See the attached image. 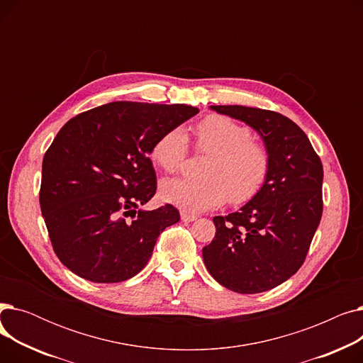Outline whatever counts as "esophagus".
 <instances>
[{"mask_svg":"<svg viewBox=\"0 0 363 363\" xmlns=\"http://www.w3.org/2000/svg\"><path fill=\"white\" fill-rule=\"evenodd\" d=\"M181 219H182V222H193V220L197 219V216L196 215H189L186 212H181Z\"/></svg>","mask_w":363,"mask_h":363,"instance_id":"34e87169","label":"esophagus"}]
</instances>
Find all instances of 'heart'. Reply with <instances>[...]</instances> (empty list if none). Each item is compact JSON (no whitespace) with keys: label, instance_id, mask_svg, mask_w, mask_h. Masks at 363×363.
<instances>
[{"label":"heart","instance_id":"1","mask_svg":"<svg viewBox=\"0 0 363 363\" xmlns=\"http://www.w3.org/2000/svg\"><path fill=\"white\" fill-rule=\"evenodd\" d=\"M197 147L211 152L203 167V178H172L162 182L164 201L184 212L199 213L255 197L269 174V152L252 141L249 128L223 116H211L197 126ZM188 151L182 128L166 130L151 148V157L166 172L178 170Z\"/></svg>","mask_w":363,"mask_h":363}]
</instances>
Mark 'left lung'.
<instances>
[{
  "mask_svg": "<svg viewBox=\"0 0 363 363\" xmlns=\"http://www.w3.org/2000/svg\"><path fill=\"white\" fill-rule=\"evenodd\" d=\"M253 128L269 152V174L240 211L215 216L216 235L203 249L207 271L225 289L256 294L293 277L322 216L323 169L309 138L279 113L211 106Z\"/></svg>",
  "mask_w": 363,
  "mask_h": 363,
  "instance_id": "8db88e82",
  "label": "left lung"
}]
</instances>
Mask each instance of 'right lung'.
I'll use <instances>...</instances> for the list:
<instances>
[{"instance_id":"obj_1","label":"right lung","mask_w":363,"mask_h":363,"mask_svg":"<svg viewBox=\"0 0 363 363\" xmlns=\"http://www.w3.org/2000/svg\"><path fill=\"white\" fill-rule=\"evenodd\" d=\"M197 113L186 104L114 101L78 114L57 133L43 160L40 203L67 269L110 284L144 268L160 233L179 220L172 204L137 211L156 194L151 148Z\"/></svg>"}]
</instances>
